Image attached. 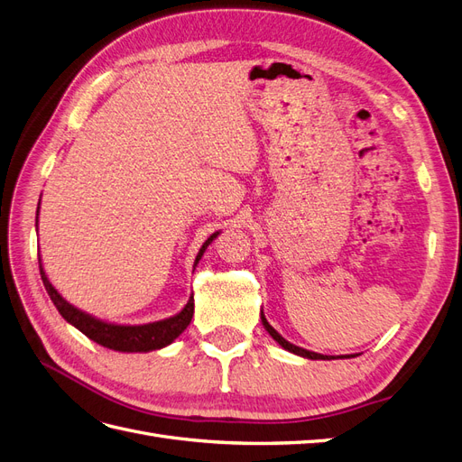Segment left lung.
Here are the masks:
<instances>
[{"instance_id": "8db88e82", "label": "left lung", "mask_w": 462, "mask_h": 462, "mask_svg": "<svg viewBox=\"0 0 462 462\" xmlns=\"http://www.w3.org/2000/svg\"><path fill=\"white\" fill-rule=\"evenodd\" d=\"M262 324H263V328H265V331H268L272 337L282 345L285 351H289V353H295V355H299V356H304V358H310V360H329V356H324V355H318V353H312V351H306V348H300V346H297V345H292V343H289L287 339H283L282 335H279L270 324H268V319L263 318V314H262ZM343 358V356H341Z\"/></svg>"}]
</instances>
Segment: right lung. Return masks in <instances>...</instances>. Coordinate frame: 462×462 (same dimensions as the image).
<instances>
[{
    "mask_svg": "<svg viewBox=\"0 0 462 462\" xmlns=\"http://www.w3.org/2000/svg\"><path fill=\"white\" fill-rule=\"evenodd\" d=\"M40 208V204H38ZM219 233H214L209 239L202 245L200 253L197 256V262L202 258L206 246L212 243ZM40 262V258H38ZM194 262V265H197ZM40 275L42 282H44V287L48 291V295L51 302L55 304V309L60 310V314L69 321V324L75 326L79 331L87 335L88 339L96 341L97 345L114 348V351L121 353H148V351H156V348H162L165 345L173 343L180 333L187 329L190 324L192 314H194V300L187 302V306L180 310L177 316L167 318L162 321H153V324H144V326H116V324H107V321L96 319L90 314H85L77 310L73 304H69L58 291L53 289V285L48 282L46 272L40 263Z\"/></svg>",
    "mask_w": 462,
    "mask_h": 462,
    "instance_id": "add662e5",
    "label": "right lung"
}]
</instances>
